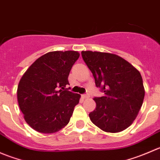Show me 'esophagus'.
Returning a JSON list of instances; mask_svg holds the SVG:
<instances>
[{"mask_svg": "<svg viewBox=\"0 0 160 160\" xmlns=\"http://www.w3.org/2000/svg\"><path fill=\"white\" fill-rule=\"evenodd\" d=\"M82 97H83V98H88L90 96L88 94H83V95H82Z\"/></svg>", "mask_w": 160, "mask_h": 160, "instance_id": "34e87169", "label": "esophagus"}]
</instances>
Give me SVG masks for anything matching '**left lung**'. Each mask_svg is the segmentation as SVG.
Returning <instances> with one entry per match:
<instances>
[{"label": "left lung", "mask_w": 160, "mask_h": 160, "mask_svg": "<svg viewBox=\"0 0 160 160\" xmlns=\"http://www.w3.org/2000/svg\"><path fill=\"white\" fill-rule=\"evenodd\" d=\"M82 58L93 73L97 88L104 93L95 98L91 122L107 132L129 127L142 105L145 90L142 76L132 64L115 54L82 51Z\"/></svg>", "instance_id": "obj_1"}]
</instances>
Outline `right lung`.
I'll list each match as a JSON object with an SVG mask.
<instances>
[{
    "label": "right lung",
    "instance_id": "right-lung-1",
    "mask_svg": "<svg viewBox=\"0 0 160 160\" xmlns=\"http://www.w3.org/2000/svg\"><path fill=\"white\" fill-rule=\"evenodd\" d=\"M80 54L50 52L37 59L22 76L18 101L25 120L41 133H54L70 122L80 95L65 88L71 68Z\"/></svg>",
    "mask_w": 160,
    "mask_h": 160
}]
</instances>
